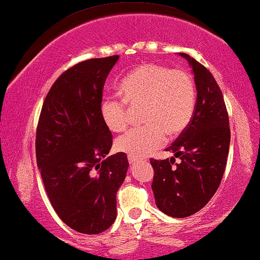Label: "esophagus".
I'll return each instance as SVG.
<instances>
[{"mask_svg": "<svg viewBox=\"0 0 260 260\" xmlns=\"http://www.w3.org/2000/svg\"><path fill=\"white\" fill-rule=\"evenodd\" d=\"M127 159H129V163L130 164H134V163H136V161L141 160V159H139V158L134 157V156H129V157H127Z\"/></svg>", "mask_w": 260, "mask_h": 260, "instance_id": "34e87169", "label": "esophagus"}]
</instances>
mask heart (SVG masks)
<instances>
[{"instance_id": "obj_1", "label": "heart", "mask_w": 260, "mask_h": 260, "mask_svg": "<svg viewBox=\"0 0 260 260\" xmlns=\"http://www.w3.org/2000/svg\"><path fill=\"white\" fill-rule=\"evenodd\" d=\"M121 99L108 97L101 103L102 121L114 133L123 131L129 122V108L142 107L135 127L116 141V149L142 158L160 148L167 139L186 129L193 116L196 88L191 75L183 69H171L156 63H145L126 75L119 83Z\"/></svg>"}]
</instances>
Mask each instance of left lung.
Wrapping results in <instances>:
<instances>
[{
  "label": "left lung",
  "instance_id": "1",
  "mask_svg": "<svg viewBox=\"0 0 260 260\" xmlns=\"http://www.w3.org/2000/svg\"><path fill=\"white\" fill-rule=\"evenodd\" d=\"M192 68L197 101L191 122L165 150L179 156L150 159L157 208L168 216L185 218L208 204L220 185L230 146V125L223 93L212 74L189 55L179 52Z\"/></svg>",
  "mask_w": 260,
  "mask_h": 260
}]
</instances>
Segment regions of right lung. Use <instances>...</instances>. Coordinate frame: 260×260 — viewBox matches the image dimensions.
<instances>
[{"instance_id":"1","label":"right lung","mask_w":260,"mask_h":260,"mask_svg":"<svg viewBox=\"0 0 260 260\" xmlns=\"http://www.w3.org/2000/svg\"><path fill=\"white\" fill-rule=\"evenodd\" d=\"M118 55L66 70L49 90L36 130V161L57 216L73 230L97 235L112 225L116 194L129 161L108 156L111 131L100 112L105 80Z\"/></svg>"}]
</instances>
